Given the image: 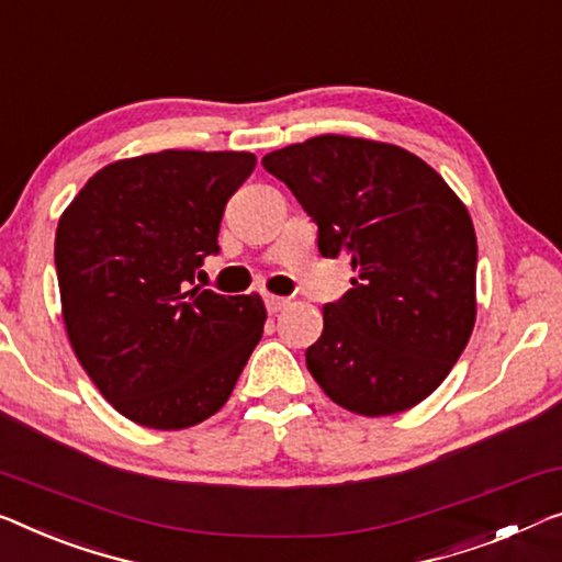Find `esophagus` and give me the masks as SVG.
<instances>
[{
	"label": "esophagus",
	"mask_w": 562,
	"mask_h": 562,
	"mask_svg": "<svg viewBox=\"0 0 562 562\" xmlns=\"http://www.w3.org/2000/svg\"><path fill=\"white\" fill-rule=\"evenodd\" d=\"M265 305H267V313H280V310H284L290 305L288 297H280V295H267L265 297Z\"/></svg>",
	"instance_id": "obj_1"
}]
</instances>
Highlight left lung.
<instances>
[{
    "label": "left lung",
    "mask_w": 562,
    "mask_h": 562,
    "mask_svg": "<svg viewBox=\"0 0 562 562\" xmlns=\"http://www.w3.org/2000/svg\"><path fill=\"white\" fill-rule=\"evenodd\" d=\"M262 166L317 224L323 257L346 255L356 278L323 307L307 371L361 416L416 406L447 379L476 317V237L447 181L381 140L315 136Z\"/></svg>",
    "instance_id": "obj_1"
}]
</instances>
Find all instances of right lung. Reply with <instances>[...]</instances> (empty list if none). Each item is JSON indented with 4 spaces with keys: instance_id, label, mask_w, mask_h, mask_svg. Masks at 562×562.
I'll return each instance as SVG.
<instances>
[{
    "instance_id": "obj_1",
    "label": "right lung",
    "mask_w": 562,
    "mask_h": 562,
    "mask_svg": "<svg viewBox=\"0 0 562 562\" xmlns=\"http://www.w3.org/2000/svg\"><path fill=\"white\" fill-rule=\"evenodd\" d=\"M257 158L161 150L108 164L57 224L63 317L80 366L113 408L148 429H187L227 404L262 338L259 295L194 288L224 206Z\"/></svg>"
}]
</instances>
